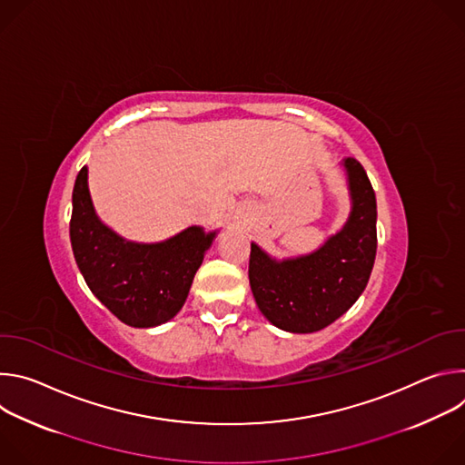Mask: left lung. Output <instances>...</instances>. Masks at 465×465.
Returning a JSON list of instances; mask_svg holds the SVG:
<instances>
[{"label":"left lung","mask_w":465,"mask_h":465,"mask_svg":"<svg viewBox=\"0 0 465 465\" xmlns=\"http://www.w3.org/2000/svg\"><path fill=\"white\" fill-rule=\"evenodd\" d=\"M353 212L344 230L320 250L274 261L252 244L248 278L259 311L291 333H314L341 318L362 294L377 252V203L371 182L355 158L344 162Z\"/></svg>","instance_id":"left-lung-1"}]
</instances>
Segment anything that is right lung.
I'll return each mask as SVG.
<instances>
[{"label": "right lung", "instance_id": "add662e5", "mask_svg": "<svg viewBox=\"0 0 465 465\" xmlns=\"http://www.w3.org/2000/svg\"><path fill=\"white\" fill-rule=\"evenodd\" d=\"M213 237L191 226L158 244L123 241L94 212L88 169L77 174L70 221L74 255L90 291L126 325L154 327L182 309Z\"/></svg>", "mask_w": 465, "mask_h": 465}]
</instances>
